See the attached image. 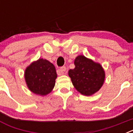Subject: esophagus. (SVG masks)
I'll return each mask as SVG.
<instances>
[{
    "mask_svg": "<svg viewBox=\"0 0 133 133\" xmlns=\"http://www.w3.org/2000/svg\"><path fill=\"white\" fill-rule=\"evenodd\" d=\"M66 70V68L65 66H62V67L58 70V75H63V74H64V72H65Z\"/></svg>",
    "mask_w": 133,
    "mask_h": 133,
    "instance_id": "esophagus-1",
    "label": "esophagus"
}]
</instances>
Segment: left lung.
Segmentation results:
<instances>
[{"mask_svg": "<svg viewBox=\"0 0 133 133\" xmlns=\"http://www.w3.org/2000/svg\"><path fill=\"white\" fill-rule=\"evenodd\" d=\"M74 69L69 70L74 87L80 93L86 96L93 95L103 86L104 71L101 65L79 55L75 58Z\"/></svg>", "mask_w": 133, "mask_h": 133, "instance_id": "left-lung-1", "label": "left lung"}]
</instances>
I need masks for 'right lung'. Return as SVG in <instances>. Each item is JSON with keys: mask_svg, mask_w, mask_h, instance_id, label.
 I'll use <instances>...</instances> for the list:
<instances>
[{"mask_svg": "<svg viewBox=\"0 0 133 133\" xmlns=\"http://www.w3.org/2000/svg\"><path fill=\"white\" fill-rule=\"evenodd\" d=\"M57 77L55 66L40 58L25 70L24 78L29 89L36 95H46L52 90Z\"/></svg>", "mask_w": 133, "mask_h": 133, "instance_id": "obj_1", "label": "right lung"}]
</instances>
